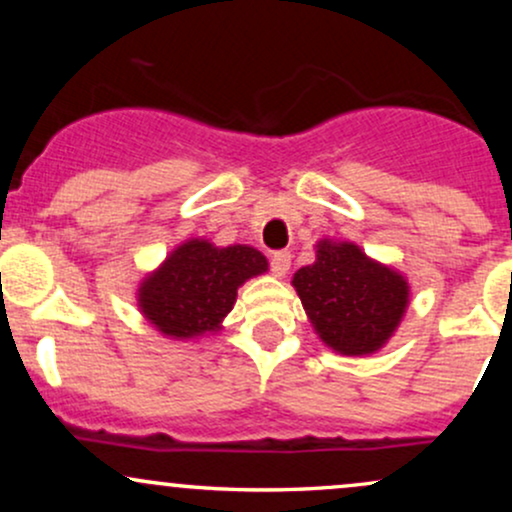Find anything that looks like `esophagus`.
<instances>
[{"label":"esophagus","instance_id":"1","mask_svg":"<svg viewBox=\"0 0 512 512\" xmlns=\"http://www.w3.org/2000/svg\"><path fill=\"white\" fill-rule=\"evenodd\" d=\"M269 267H272L274 276H284L286 272H289V267H291V252H286V250L274 252L272 260H269Z\"/></svg>","mask_w":512,"mask_h":512}]
</instances>
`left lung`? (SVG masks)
I'll list each match as a JSON object with an SVG mask.
<instances>
[{"instance_id": "1", "label": "left lung", "mask_w": 512, "mask_h": 512, "mask_svg": "<svg viewBox=\"0 0 512 512\" xmlns=\"http://www.w3.org/2000/svg\"><path fill=\"white\" fill-rule=\"evenodd\" d=\"M293 286L322 342L346 356L378 351L409 303L407 281L354 243L320 240L315 264L298 269Z\"/></svg>"}]
</instances>
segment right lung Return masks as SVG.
<instances>
[{
  "label": "right lung",
  "instance_id": "right-lung-1",
  "mask_svg": "<svg viewBox=\"0 0 512 512\" xmlns=\"http://www.w3.org/2000/svg\"><path fill=\"white\" fill-rule=\"evenodd\" d=\"M267 272L262 252L248 245L214 248L187 240L139 289V308L158 330L175 339L211 332L231 313L238 286Z\"/></svg>",
  "mask_w": 512,
  "mask_h": 512
}]
</instances>
